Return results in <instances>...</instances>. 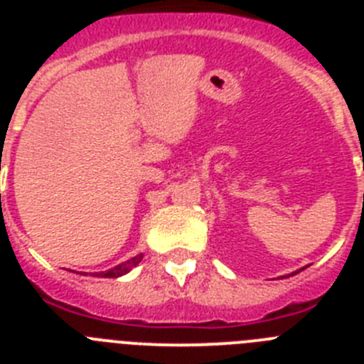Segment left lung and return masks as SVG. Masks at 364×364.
Listing matches in <instances>:
<instances>
[{
    "mask_svg": "<svg viewBox=\"0 0 364 364\" xmlns=\"http://www.w3.org/2000/svg\"><path fill=\"white\" fill-rule=\"evenodd\" d=\"M295 273H297V272H295Z\"/></svg>",
    "mask_w": 364,
    "mask_h": 364,
    "instance_id": "obj_1",
    "label": "left lung"
}]
</instances>
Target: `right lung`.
<instances>
[{"label":"right lung","mask_w":364,"mask_h":364,"mask_svg":"<svg viewBox=\"0 0 364 364\" xmlns=\"http://www.w3.org/2000/svg\"><path fill=\"white\" fill-rule=\"evenodd\" d=\"M142 253L136 257H133V259L125 260V262H122V264L114 266L112 269H107V272H100V273H92V275H100V277H109V279H117V277H122V275H125V273H129L131 269L134 268V266L142 260Z\"/></svg>","instance_id":"add662e5"}]
</instances>
